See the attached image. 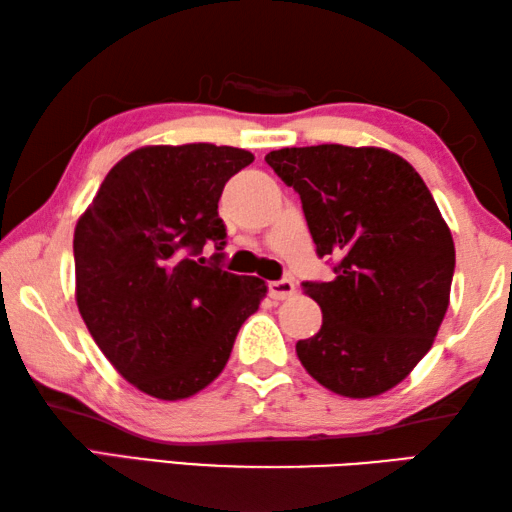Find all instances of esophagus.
Listing matches in <instances>:
<instances>
[{"instance_id":"34e87169","label":"esophagus","mask_w":512,"mask_h":512,"mask_svg":"<svg viewBox=\"0 0 512 512\" xmlns=\"http://www.w3.org/2000/svg\"><path fill=\"white\" fill-rule=\"evenodd\" d=\"M293 293H296V284L291 280H275V282H268V296L273 300H287L291 298Z\"/></svg>"}]
</instances>
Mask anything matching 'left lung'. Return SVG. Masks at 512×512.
Instances as JSON below:
<instances>
[{
	"instance_id": "obj_1",
	"label": "left lung",
	"mask_w": 512,
	"mask_h": 512,
	"mask_svg": "<svg viewBox=\"0 0 512 512\" xmlns=\"http://www.w3.org/2000/svg\"><path fill=\"white\" fill-rule=\"evenodd\" d=\"M300 196L332 282H302L323 325L298 341L302 366L329 391H388L429 352L449 305L452 232L420 173L384 149L318 144L266 155Z\"/></svg>"
}]
</instances>
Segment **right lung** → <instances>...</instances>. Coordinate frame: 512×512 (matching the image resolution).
<instances>
[{"label": "right lung", "mask_w": 512, "mask_h": 512, "mask_svg": "<svg viewBox=\"0 0 512 512\" xmlns=\"http://www.w3.org/2000/svg\"><path fill=\"white\" fill-rule=\"evenodd\" d=\"M235 146H144L103 178L74 232L76 302L92 339L146 395L183 400L219 377L266 284L223 271L219 198L253 162ZM212 240L210 263L202 246Z\"/></svg>", "instance_id": "obj_1"}]
</instances>
